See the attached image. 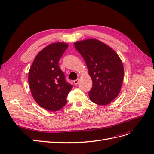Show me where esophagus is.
Instances as JSON below:
<instances>
[{"instance_id": "esophagus-1", "label": "esophagus", "mask_w": 154, "mask_h": 154, "mask_svg": "<svg viewBox=\"0 0 154 154\" xmlns=\"http://www.w3.org/2000/svg\"><path fill=\"white\" fill-rule=\"evenodd\" d=\"M78 83H79V79H77V80H74V84L75 85H78Z\"/></svg>"}]
</instances>
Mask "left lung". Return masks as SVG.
Masks as SVG:
<instances>
[{
	"mask_svg": "<svg viewBox=\"0 0 154 154\" xmlns=\"http://www.w3.org/2000/svg\"><path fill=\"white\" fill-rule=\"evenodd\" d=\"M85 60L92 87L90 100L97 105H106L117 97L122 88L124 68L122 60L109 45L96 39L74 42Z\"/></svg>",
	"mask_w": 154,
	"mask_h": 154,
	"instance_id": "8db88e82",
	"label": "left lung"
}]
</instances>
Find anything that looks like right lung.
Masks as SVG:
<instances>
[{
    "label": "right lung",
    "instance_id": "add662e5",
    "mask_svg": "<svg viewBox=\"0 0 154 154\" xmlns=\"http://www.w3.org/2000/svg\"><path fill=\"white\" fill-rule=\"evenodd\" d=\"M69 45L53 43L37 54L28 74L31 94L44 109L57 111L67 103V96L72 85L66 81L58 62Z\"/></svg>",
    "mask_w": 154,
    "mask_h": 154
}]
</instances>
